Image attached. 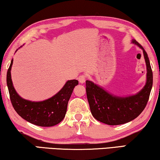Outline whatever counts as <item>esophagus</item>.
<instances>
[{
  "label": "esophagus",
  "instance_id": "esophagus-1",
  "mask_svg": "<svg viewBox=\"0 0 160 160\" xmlns=\"http://www.w3.org/2000/svg\"><path fill=\"white\" fill-rule=\"evenodd\" d=\"M86 81V76L85 75H81L78 76V82L81 84H83V83H84Z\"/></svg>",
  "mask_w": 160,
  "mask_h": 160
}]
</instances>
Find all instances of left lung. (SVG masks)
Here are the masks:
<instances>
[{"mask_svg":"<svg viewBox=\"0 0 160 160\" xmlns=\"http://www.w3.org/2000/svg\"><path fill=\"white\" fill-rule=\"evenodd\" d=\"M131 42L143 51L147 66V82L142 90L129 96H117L108 92L92 81H86V91L90 110L99 122L110 125L124 124L136 118L147 105L153 84V74L148 55L135 40Z\"/></svg>","mask_w":160,"mask_h":160,"instance_id":"1","label":"left lung"}]
</instances>
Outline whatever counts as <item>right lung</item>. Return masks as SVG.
<instances>
[{
	"label": "right lung",
	"instance_id": "right-lung-1",
	"mask_svg": "<svg viewBox=\"0 0 160 160\" xmlns=\"http://www.w3.org/2000/svg\"><path fill=\"white\" fill-rule=\"evenodd\" d=\"M12 65L13 59L7 71L6 82L11 103L16 112L23 119L38 126L50 127L61 122L66 115L68 102L73 88L78 84V81L76 79L67 81L58 93L45 100L40 102L27 100L18 95L13 87L11 74Z\"/></svg>",
	"mask_w": 160,
	"mask_h": 160
}]
</instances>
